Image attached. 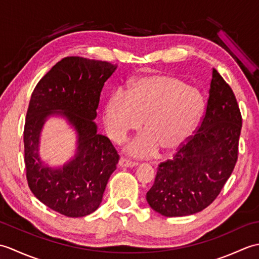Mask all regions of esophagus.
I'll return each instance as SVG.
<instances>
[{
  "label": "esophagus",
  "instance_id": "34e87169",
  "mask_svg": "<svg viewBox=\"0 0 259 259\" xmlns=\"http://www.w3.org/2000/svg\"><path fill=\"white\" fill-rule=\"evenodd\" d=\"M119 166L125 167V168H133V167L138 166V162L130 161V160H126V159H124V158H121L119 160Z\"/></svg>",
  "mask_w": 259,
  "mask_h": 259
}]
</instances>
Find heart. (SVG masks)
<instances>
[{
	"mask_svg": "<svg viewBox=\"0 0 259 259\" xmlns=\"http://www.w3.org/2000/svg\"><path fill=\"white\" fill-rule=\"evenodd\" d=\"M205 110L200 91L168 74L141 76L130 89H118L104 109V124L110 137L120 142L145 120L147 133L126 146L131 156L144 158L160 149L178 150L190 138Z\"/></svg>",
	"mask_w": 259,
	"mask_h": 259,
	"instance_id": "b5f03b06",
	"label": "heart"
}]
</instances>
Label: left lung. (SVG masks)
<instances>
[{
    "label": "left lung",
    "mask_w": 259,
    "mask_h": 259,
    "mask_svg": "<svg viewBox=\"0 0 259 259\" xmlns=\"http://www.w3.org/2000/svg\"><path fill=\"white\" fill-rule=\"evenodd\" d=\"M241 121L232 88L212 69L200 125L172 159L159 164L147 192L153 210L166 217L188 216L216 199L237 161Z\"/></svg>",
    "instance_id": "obj_1"
}]
</instances>
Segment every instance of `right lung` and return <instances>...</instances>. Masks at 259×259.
<instances>
[{"mask_svg":"<svg viewBox=\"0 0 259 259\" xmlns=\"http://www.w3.org/2000/svg\"><path fill=\"white\" fill-rule=\"evenodd\" d=\"M117 69L107 61L67 57L38 81L32 92L24 125L26 179L38 200L67 217L96 211L119 155L106 136L97 133V109L102 88ZM64 116L78 140L75 158L51 168L38 155L39 135L50 115Z\"/></svg>","mask_w":259,"mask_h":259,"instance_id":"1","label":"right lung"}]
</instances>
